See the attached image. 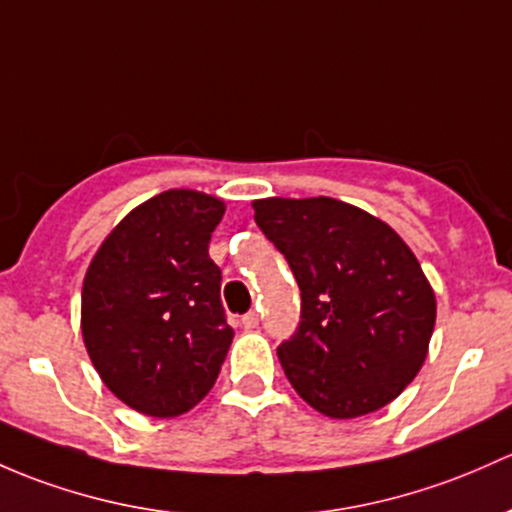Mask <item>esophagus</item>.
Returning a JSON list of instances; mask_svg holds the SVG:
<instances>
[{
  "mask_svg": "<svg viewBox=\"0 0 512 512\" xmlns=\"http://www.w3.org/2000/svg\"><path fill=\"white\" fill-rule=\"evenodd\" d=\"M257 324H260V314H257V311H247V314L242 316V326L245 328H257Z\"/></svg>",
  "mask_w": 512,
  "mask_h": 512,
  "instance_id": "obj_1",
  "label": "esophagus"
}]
</instances>
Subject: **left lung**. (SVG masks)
Wrapping results in <instances>:
<instances>
[{"instance_id":"1","label":"left lung","mask_w":512,"mask_h":512,"mask_svg":"<svg viewBox=\"0 0 512 512\" xmlns=\"http://www.w3.org/2000/svg\"><path fill=\"white\" fill-rule=\"evenodd\" d=\"M255 223L292 267L301 321L277 348L287 380L331 419L390 405L427 358L437 299L405 240L336 198H262Z\"/></svg>"}]
</instances>
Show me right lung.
Returning <instances> with one entry per match:
<instances>
[{"mask_svg": "<svg viewBox=\"0 0 512 512\" xmlns=\"http://www.w3.org/2000/svg\"><path fill=\"white\" fill-rule=\"evenodd\" d=\"M220 198L171 188L134 208L95 252L80 328L90 360L132 410L179 417L211 392L235 331L208 255Z\"/></svg>", "mask_w": 512, "mask_h": 512, "instance_id": "right-lung-1", "label": "right lung"}]
</instances>
